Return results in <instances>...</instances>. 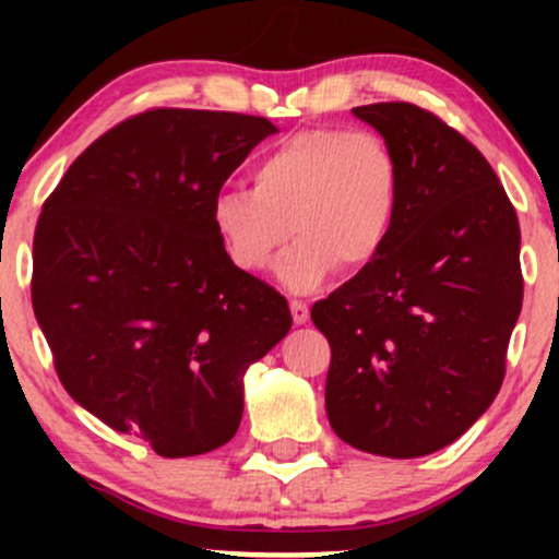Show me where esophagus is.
<instances>
[{
    "instance_id": "34e87169",
    "label": "esophagus",
    "mask_w": 559,
    "mask_h": 559,
    "mask_svg": "<svg viewBox=\"0 0 559 559\" xmlns=\"http://www.w3.org/2000/svg\"><path fill=\"white\" fill-rule=\"evenodd\" d=\"M288 307H292V318H294V323H297V325L310 320V307H307V301L292 299V301H288Z\"/></svg>"
}]
</instances>
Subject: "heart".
Wrapping results in <instances>:
<instances>
[{
	"label": "heart",
	"mask_w": 559,
	"mask_h": 559,
	"mask_svg": "<svg viewBox=\"0 0 559 559\" xmlns=\"http://www.w3.org/2000/svg\"><path fill=\"white\" fill-rule=\"evenodd\" d=\"M254 189L228 186L213 199V226L239 271L278 265L281 284L310 294L336 273L383 252L400 213L402 170L381 133L318 126L292 133L252 168Z\"/></svg>",
	"instance_id": "1"
}]
</instances>
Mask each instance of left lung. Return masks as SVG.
Listing matches in <instances>:
<instances>
[{"label":"left lung","mask_w":559,"mask_h":559,"mask_svg":"<svg viewBox=\"0 0 559 559\" xmlns=\"http://www.w3.org/2000/svg\"><path fill=\"white\" fill-rule=\"evenodd\" d=\"M400 159V213L383 252L312 323L329 338L325 413L349 447L423 457L499 394L523 305L521 226L463 133L409 102L355 107Z\"/></svg>","instance_id":"obj_1"}]
</instances>
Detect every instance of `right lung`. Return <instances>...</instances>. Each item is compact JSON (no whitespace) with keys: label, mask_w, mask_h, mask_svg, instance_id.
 I'll use <instances>...</instances> for the list:
<instances>
[{"label":"right lung","mask_w":559,"mask_h":559,"mask_svg":"<svg viewBox=\"0 0 559 559\" xmlns=\"http://www.w3.org/2000/svg\"><path fill=\"white\" fill-rule=\"evenodd\" d=\"M271 133L258 115L152 107L88 144L38 215L31 301L57 378L163 457L234 439L243 373L292 329L213 226L215 194Z\"/></svg>","instance_id":"add662e5"}]
</instances>
